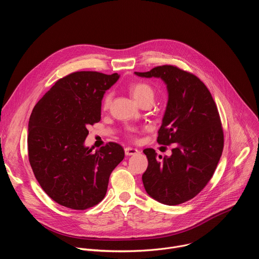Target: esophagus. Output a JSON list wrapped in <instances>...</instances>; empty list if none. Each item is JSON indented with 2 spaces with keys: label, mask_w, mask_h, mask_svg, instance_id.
<instances>
[{
  "label": "esophagus",
  "mask_w": 259,
  "mask_h": 259,
  "mask_svg": "<svg viewBox=\"0 0 259 259\" xmlns=\"http://www.w3.org/2000/svg\"><path fill=\"white\" fill-rule=\"evenodd\" d=\"M138 150L136 149H133V147H126L125 149V154L126 156H133V155H136L138 154Z\"/></svg>",
  "instance_id": "obj_1"
}]
</instances>
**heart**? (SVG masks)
Here are the masks:
<instances>
[{"label": "heart", "instance_id": "obj_1", "mask_svg": "<svg viewBox=\"0 0 259 259\" xmlns=\"http://www.w3.org/2000/svg\"><path fill=\"white\" fill-rule=\"evenodd\" d=\"M129 91L134 98V100L139 104L143 101L150 100L154 101L155 99V90L154 88L147 83L144 82H137L129 86ZM110 100H112V94L107 93L102 101V106L104 109H106L109 106Z\"/></svg>", "mask_w": 259, "mask_h": 259}]
</instances>
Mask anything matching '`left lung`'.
<instances>
[{"mask_svg":"<svg viewBox=\"0 0 259 259\" xmlns=\"http://www.w3.org/2000/svg\"><path fill=\"white\" fill-rule=\"evenodd\" d=\"M141 78H160L167 87L168 102L157 141L175 143L170 157L145 149L149 166L142 175L146 193L156 201L174 206L196 197L209 182L224 150V131L212 95L195 75L173 65L157 66Z\"/></svg>","mask_w":259,"mask_h":259,"instance_id":"1","label":"left lung"}]
</instances>
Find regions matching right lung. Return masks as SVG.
<instances>
[{
	"mask_svg": "<svg viewBox=\"0 0 259 259\" xmlns=\"http://www.w3.org/2000/svg\"><path fill=\"white\" fill-rule=\"evenodd\" d=\"M118 73L77 71L58 80L32 109L28 160L44 192L66 208L85 210L105 196L110 173L125 157L116 142L93 152L87 127L100 121L101 100Z\"/></svg>",
	"mask_w": 259,
	"mask_h": 259,
	"instance_id": "right-lung-1",
	"label": "right lung"
}]
</instances>
